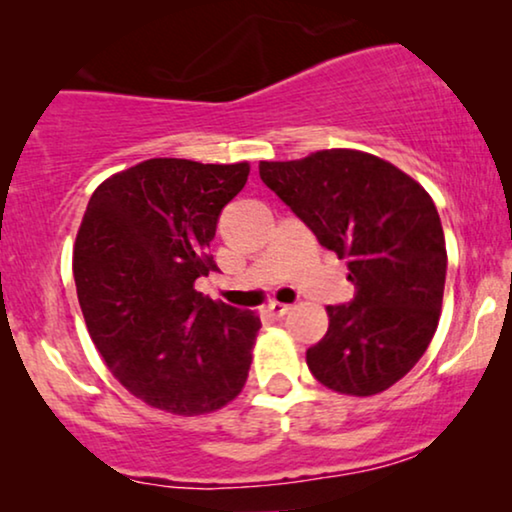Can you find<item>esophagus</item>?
I'll return each instance as SVG.
<instances>
[{"label":"esophagus","mask_w":512,"mask_h":512,"mask_svg":"<svg viewBox=\"0 0 512 512\" xmlns=\"http://www.w3.org/2000/svg\"><path fill=\"white\" fill-rule=\"evenodd\" d=\"M291 305L286 303H279V300H272V303H268V312L272 314V317H284V314H289Z\"/></svg>","instance_id":"esophagus-1"}]
</instances>
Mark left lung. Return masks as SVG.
I'll use <instances>...</instances> for the list:
<instances>
[{
    "label": "left lung",
    "mask_w": 512,
    "mask_h": 512,
    "mask_svg": "<svg viewBox=\"0 0 512 512\" xmlns=\"http://www.w3.org/2000/svg\"><path fill=\"white\" fill-rule=\"evenodd\" d=\"M258 172L345 258L356 286L352 303L326 307L328 331L307 349V368L338 394H382L422 359L438 328L447 251L431 195L396 165L356 149L261 160Z\"/></svg>",
    "instance_id": "1"
}]
</instances>
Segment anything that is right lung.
<instances>
[{"instance_id":"obj_1","label":"right lung","mask_w":512,"mask_h":512,"mask_svg":"<svg viewBox=\"0 0 512 512\" xmlns=\"http://www.w3.org/2000/svg\"><path fill=\"white\" fill-rule=\"evenodd\" d=\"M249 163L151 158L95 188L74 242L76 296L102 361L132 396L179 417L221 410L247 382L261 317L195 279Z\"/></svg>"}]
</instances>
